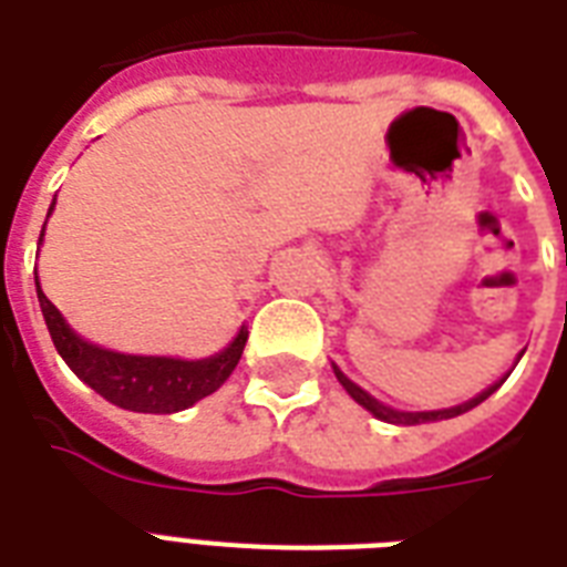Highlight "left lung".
Here are the masks:
<instances>
[{
	"label": "left lung",
	"mask_w": 567,
	"mask_h": 567,
	"mask_svg": "<svg viewBox=\"0 0 567 567\" xmlns=\"http://www.w3.org/2000/svg\"><path fill=\"white\" fill-rule=\"evenodd\" d=\"M336 377H338V382H341V385L347 388V394L353 396V400L359 405H364L368 412L377 414L379 421L405 423V426H412V423L447 421V417H456V414L467 412V409H474V405H480V403H483V400H488V396H492L494 391L501 388V382H497V385H492V388H488V391H483V394H480V396H474V400H467V403H462V405H453V409H441V412H396V409H388V405H382V403H379V400H373V396L368 394V391H362V388L355 385V382H350V379H347L344 373L338 371V368H336Z\"/></svg>",
	"instance_id": "8db88e82"
}]
</instances>
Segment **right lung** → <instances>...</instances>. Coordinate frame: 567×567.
<instances>
[{
  "mask_svg": "<svg viewBox=\"0 0 567 567\" xmlns=\"http://www.w3.org/2000/svg\"><path fill=\"white\" fill-rule=\"evenodd\" d=\"M40 238H43V231H40ZM34 282H38V276H34ZM38 300L52 344L61 353V359L70 364V371L82 382H87L96 394L105 396L109 403L128 409V412H182V409L194 405L196 400L214 394L235 371V364L244 353V344H247V329H240L238 338L223 353L203 359V362L111 353V350L87 344L84 338L75 336L61 318V311L47 300V293L40 291V285Z\"/></svg>",
  "mask_w": 567,
  "mask_h": 567,
  "instance_id": "1",
  "label": "right lung"
}]
</instances>
